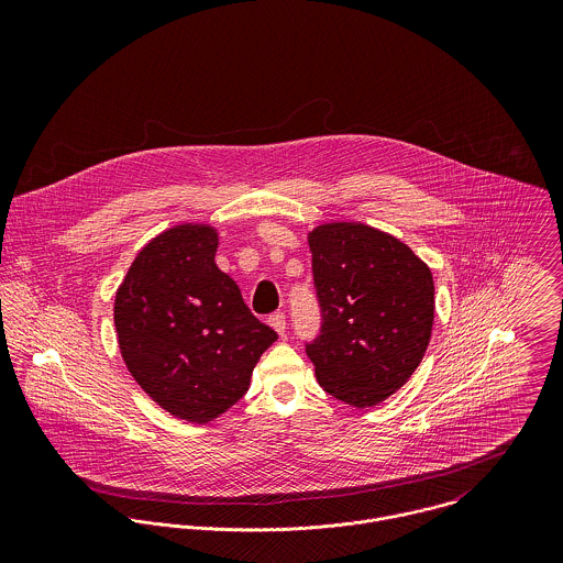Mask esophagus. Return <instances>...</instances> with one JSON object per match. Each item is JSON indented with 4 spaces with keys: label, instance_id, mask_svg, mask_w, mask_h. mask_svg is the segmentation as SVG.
I'll list each match as a JSON object with an SVG mask.
<instances>
[{
    "label": "esophagus",
    "instance_id": "34e87169",
    "mask_svg": "<svg viewBox=\"0 0 563 563\" xmlns=\"http://www.w3.org/2000/svg\"><path fill=\"white\" fill-rule=\"evenodd\" d=\"M268 324H271L279 335H284V333H286V314H284V312L271 314V317H268Z\"/></svg>",
    "mask_w": 563,
    "mask_h": 563
}]
</instances>
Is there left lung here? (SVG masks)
Returning <instances> with one entry per match:
<instances>
[{"mask_svg": "<svg viewBox=\"0 0 563 563\" xmlns=\"http://www.w3.org/2000/svg\"><path fill=\"white\" fill-rule=\"evenodd\" d=\"M308 242L322 319L306 344L317 379L353 407L386 401L429 346L431 271L399 239L364 223H324Z\"/></svg>", "mask_w": 563, "mask_h": 563, "instance_id": "8db88e82", "label": "left lung"}]
</instances>
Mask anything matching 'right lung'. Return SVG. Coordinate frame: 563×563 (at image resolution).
I'll list each match as a JSON object with an SVG mask.
<instances>
[{
  "mask_svg": "<svg viewBox=\"0 0 563 563\" xmlns=\"http://www.w3.org/2000/svg\"><path fill=\"white\" fill-rule=\"evenodd\" d=\"M210 225H175L134 257L114 299L123 362L168 413L210 422L241 401L277 333L217 262Z\"/></svg>",
  "mask_w": 563,
  "mask_h": 563,
  "instance_id": "1",
  "label": "right lung"
}]
</instances>
